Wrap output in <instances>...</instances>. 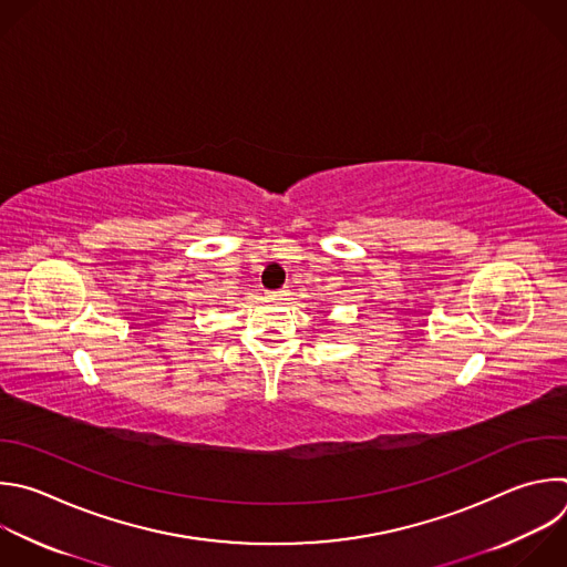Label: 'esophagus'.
Here are the masks:
<instances>
[{
  "label": "esophagus",
  "mask_w": 567,
  "mask_h": 567,
  "mask_svg": "<svg viewBox=\"0 0 567 567\" xmlns=\"http://www.w3.org/2000/svg\"><path fill=\"white\" fill-rule=\"evenodd\" d=\"M287 296V291L282 289V291H276V293H271V298H276V300H280V298H285Z\"/></svg>",
  "instance_id": "1"
}]
</instances>
